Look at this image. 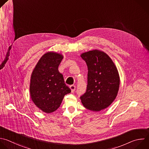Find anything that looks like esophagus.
Segmentation results:
<instances>
[{
	"instance_id": "obj_1",
	"label": "esophagus",
	"mask_w": 149,
	"mask_h": 149,
	"mask_svg": "<svg viewBox=\"0 0 149 149\" xmlns=\"http://www.w3.org/2000/svg\"><path fill=\"white\" fill-rule=\"evenodd\" d=\"M70 89H71V92H74V91H75V85H70Z\"/></svg>"
}]
</instances>
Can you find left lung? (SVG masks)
Segmentation results:
<instances>
[{"label":"left lung","instance_id":"obj_1","mask_svg":"<svg viewBox=\"0 0 149 149\" xmlns=\"http://www.w3.org/2000/svg\"><path fill=\"white\" fill-rule=\"evenodd\" d=\"M88 67V84L85 93L81 96L85 108L100 111L108 108L117 96L120 79L118 70L111 58L104 52L95 49L81 54Z\"/></svg>","mask_w":149,"mask_h":149}]
</instances>
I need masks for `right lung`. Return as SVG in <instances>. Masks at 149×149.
<instances>
[{
  "instance_id": "right-lung-1",
  "label": "right lung",
  "mask_w": 149,
  "mask_h": 149,
  "mask_svg": "<svg viewBox=\"0 0 149 149\" xmlns=\"http://www.w3.org/2000/svg\"><path fill=\"white\" fill-rule=\"evenodd\" d=\"M63 58L62 55L56 53L44 54L31 74L30 85L31 100L47 113L56 111L64 96L71 92L58 70Z\"/></svg>"
}]
</instances>
